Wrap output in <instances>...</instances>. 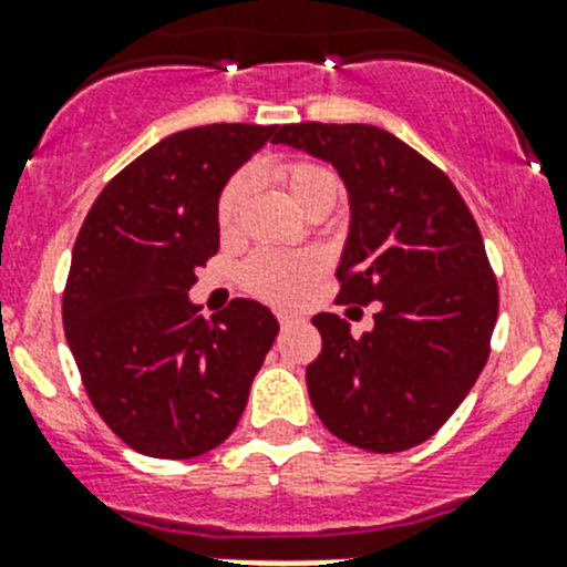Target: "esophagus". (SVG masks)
Masks as SVG:
<instances>
[{"label":"esophagus","instance_id":"obj_1","mask_svg":"<svg viewBox=\"0 0 567 567\" xmlns=\"http://www.w3.org/2000/svg\"><path fill=\"white\" fill-rule=\"evenodd\" d=\"M277 319H279V324H282V327H288V324H293V321H296V316H290V313H279Z\"/></svg>","mask_w":567,"mask_h":567}]
</instances>
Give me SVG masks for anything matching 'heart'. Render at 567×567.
Listing matches in <instances>:
<instances>
[{
    "label": "heart",
    "mask_w": 567,
    "mask_h": 567,
    "mask_svg": "<svg viewBox=\"0 0 567 567\" xmlns=\"http://www.w3.org/2000/svg\"><path fill=\"white\" fill-rule=\"evenodd\" d=\"M279 182L288 189L290 200L305 215L310 212H330L338 198V178L330 167L319 162H288L277 171ZM254 171H240L218 200V229L224 237L240 231L243 212L251 195ZM321 274V259L313 251H257L240 268V282L259 299L274 305H293L308 293L313 279Z\"/></svg>",
    "instance_id": "heart-1"
}]
</instances>
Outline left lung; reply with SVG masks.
<instances>
[{
	"mask_svg": "<svg viewBox=\"0 0 567 567\" xmlns=\"http://www.w3.org/2000/svg\"><path fill=\"white\" fill-rule=\"evenodd\" d=\"M279 145L332 164L349 198L338 301H378L355 338L313 316L321 355L308 394L330 433L372 453L409 451L462 405L489 355L498 285L453 182L374 125H282Z\"/></svg>",
	"mask_w": 567,
	"mask_h": 567,
	"instance_id": "1",
	"label": "left lung"
}]
</instances>
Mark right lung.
Returning a JSON list of instances; mask_svg holds the SVG:
<instances>
[{
	"label": "right lung",
	"mask_w": 567,
	"mask_h": 567,
	"mask_svg": "<svg viewBox=\"0 0 567 567\" xmlns=\"http://www.w3.org/2000/svg\"><path fill=\"white\" fill-rule=\"evenodd\" d=\"M274 134L243 123L171 134L111 178L83 220L63 332L97 414L142 456L218 447L277 338L259 301L235 299L209 321L189 301L220 246V193Z\"/></svg>",
	"instance_id": "1"
}]
</instances>
